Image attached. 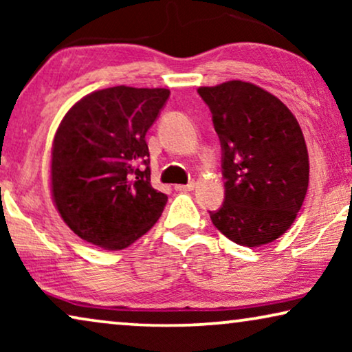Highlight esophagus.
Masks as SVG:
<instances>
[{
  "label": "esophagus",
  "instance_id": "1",
  "mask_svg": "<svg viewBox=\"0 0 352 352\" xmlns=\"http://www.w3.org/2000/svg\"><path fill=\"white\" fill-rule=\"evenodd\" d=\"M175 189H176L177 192H190V190H194V189H195V182H194V181H190L189 184H179V186H175Z\"/></svg>",
  "mask_w": 352,
  "mask_h": 352
}]
</instances>
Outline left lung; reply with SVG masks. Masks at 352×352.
I'll use <instances>...</instances> for the list:
<instances>
[{
	"mask_svg": "<svg viewBox=\"0 0 352 352\" xmlns=\"http://www.w3.org/2000/svg\"><path fill=\"white\" fill-rule=\"evenodd\" d=\"M221 142L224 201L211 223L232 242L261 247L295 221L309 184L296 118L276 96L245 81L197 89Z\"/></svg>",
	"mask_w": 352,
	"mask_h": 352,
	"instance_id": "8db88e82",
	"label": "left lung"
}]
</instances>
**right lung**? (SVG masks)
I'll use <instances>...</instances> for the list:
<instances>
[{"mask_svg":"<svg viewBox=\"0 0 352 352\" xmlns=\"http://www.w3.org/2000/svg\"><path fill=\"white\" fill-rule=\"evenodd\" d=\"M170 98L165 88L94 91L62 120L52 144V199L86 242L123 250L142 237L168 197L151 184L146 134Z\"/></svg>","mask_w":352,"mask_h":352,"instance_id":"add662e5","label":"right lung"}]
</instances>
